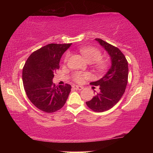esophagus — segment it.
Returning <instances> with one entry per match:
<instances>
[{
	"label": "esophagus",
	"mask_w": 153,
	"mask_h": 153,
	"mask_svg": "<svg viewBox=\"0 0 153 153\" xmlns=\"http://www.w3.org/2000/svg\"><path fill=\"white\" fill-rule=\"evenodd\" d=\"M73 88L75 90H78V91H81V90H82L83 88L82 86H81V85H73Z\"/></svg>",
	"instance_id": "obj_1"
}]
</instances>
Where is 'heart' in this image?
<instances>
[{"label": "heart", "instance_id": "1", "mask_svg": "<svg viewBox=\"0 0 153 153\" xmlns=\"http://www.w3.org/2000/svg\"><path fill=\"white\" fill-rule=\"evenodd\" d=\"M81 53L82 55L84 56L85 60H87L88 62L90 63H94V62H97L100 61L102 58V53L99 50L95 49L93 47H83L80 49ZM69 57V53L66 54L65 58V61H67ZM97 67L98 69L102 70L105 67V64L103 62H97ZM88 76L87 74H83L81 72H75L73 74V79L76 82H81L83 79Z\"/></svg>", "mask_w": 153, "mask_h": 153}]
</instances>
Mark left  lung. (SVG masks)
<instances>
[{"instance_id":"1","label":"left lung","mask_w":153,"mask_h":153,"mask_svg":"<svg viewBox=\"0 0 153 153\" xmlns=\"http://www.w3.org/2000/svg\"><path fill=\"white\" fill-rule=\"evenodd\" d=\"M95 40L109 55L111 65L102 78L91 83L100 86V92L85 103L93 111L103 112L116 105L124 94L128 79V62L118 48L101 39Z\"/></svg>"}]
</instances>
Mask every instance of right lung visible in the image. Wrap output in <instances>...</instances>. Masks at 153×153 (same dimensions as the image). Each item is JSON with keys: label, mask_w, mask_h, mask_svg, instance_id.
Here are the masks:
<instances>
[{"label": "right lung", "mask_w": 153, "mask_h": 153, "mask_svg": "<svg viewBox=\"0 0 153 153\" xmlns=\"http://www.w3.org/2000/svg\"><path fill=\"white\" fill-rule=\"evenodd\" d=\"M72 44H49L30 54L22 72L23 84L30 101L39 110L53 113L61 108L70 93V85L53 83L62 54Z\"/></svg>", "instance_id": "1"}]
</instances>
